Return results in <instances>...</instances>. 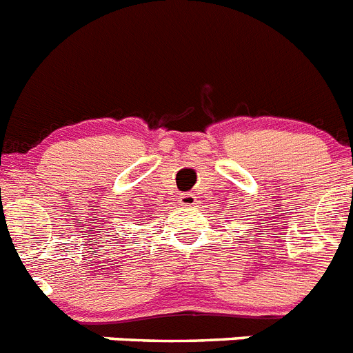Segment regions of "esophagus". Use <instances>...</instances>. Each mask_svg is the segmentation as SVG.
<instances>
[{"instance_id": "1", "label": "esophagus", "mask_w": 353, "mask_h": 353, "mask_svg": "<svg viewBox=\"0 0 353 353\" xmlns=\"http://www.w3.org/2000/svg\"><path fill=\"white\" fill-rule=\"evenodd\" d=\"M179 203L180 205H185V207H191L196 203V196L192 194V192H183L179 196Z\"/></svg>"}]
</instances>
